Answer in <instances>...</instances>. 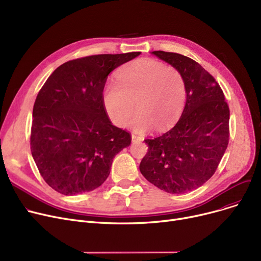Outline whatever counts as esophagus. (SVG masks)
I'll return each instance as SVG.
<instances>
[{"label": "esophagus", "instance_id": "1", "mask_svg": "<svg viewBox=\"0 0 261 261\" xmlns=\"http://www.w3.org/2000/svg\"><path fill=\"white\" fill-rule=\"evenodd\" d=\"M131 140H132V143H140V142L143 141V138H141V137H139V135L133 133L131 135Z\"/></svg>", "mask_w": 261, "mask_h": 261}]
</instances>
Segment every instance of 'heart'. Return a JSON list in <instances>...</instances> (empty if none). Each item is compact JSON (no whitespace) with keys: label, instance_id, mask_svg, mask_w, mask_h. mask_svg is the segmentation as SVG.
<instances>
[{"label":"heart","instance_id":"b5f03b06","mask_svg":"<svg viewBox=\"0 0 261 261\" xmlns=\"http://www.w3.org/2000/svg\"><path fill=\"white\" fill-rule=\"evenodd\" d=\"M132 120L137 131L155 127L159 131L171 128L182 113L186 102L185 83L180 73L165 64L141 59L122 67L117 82H109L102 92V103L110 119L118 127Z\"/></svg>","mask_w":261,"mask_h":261}]
</instances>
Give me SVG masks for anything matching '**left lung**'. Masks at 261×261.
<instances>
[{"label": "left lung", "mask_w": 261, "mask_h": 261, "mask_svg": "<svg viewBox=\"0 0 261 261\" xmlns=\"http://www.w3.org/2000/svg\"><path fill=\"white\" fill-rule=\"evenodd\" d=\"M180 73L186 105L175 126L153 140L140 164L142 175L167 193L196 190L215 173L229 141V109L214 77L190 58L153 51Z\"/></svg>", "instance_id": "left-lung-1"}]
</instances>
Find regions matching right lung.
<instances>
[{"label": "right lung", "instance_id": "right-lung-1", "mask_svg": "<svg viewBox=\"0 0 261 261\" xmlns=\"http://www.w3.org/2000/svg\"><path fill=\"white\" fill-rule=\"evenodd\" d=\"M141 52L100 54L64 63L48 77L33 108L31 151L44 181L64 195L102 185L113 159L131 144L102 103L108 75Z\"/></svg>", "mask_w": 261, "mask_h": 261}]
</instances>
